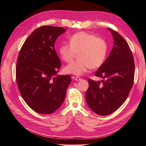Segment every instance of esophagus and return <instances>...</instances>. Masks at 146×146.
Here are the masks:
<instances>
[{
	"label": "esophagus",
	"instance_id": "esophagus-1",
	"mask_svg": "<svg viewBox=\"0 0 146 146\" xmlns=\"http://www.w3.org/2000/svg\"><path fill=\"white\" fill-rule=\"evenodd\" d=\"M81 78H80V77H79V76H76V77H75V80H76V81H80V80H81Z\"/></svg>",
	"mask_w": 146,
	"mask_h": 146
}]
</instances>
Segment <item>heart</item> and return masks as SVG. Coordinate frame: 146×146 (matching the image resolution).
I'll use <instances>...</instances> for the list:
<instances>
[{"mask_svg": "<svg viewBox=\"0 0 146 146\" xmlns=\"http://www.w3.org/2000/svg\"><path fill=\"white\" fill-rule=\"evenodd\" d=\"M69 42L70 44H61L59 48L61 60L69 63L78 53V59L65 66L66 73L80 75L89 68L97 69L104 64L108 50V43L104 39L82 31L71 36Z\"/></svg>", "mask_w": 146, "mask_h": 146, "instance_id": "obj_1", "label": "heart"}]
</instances>
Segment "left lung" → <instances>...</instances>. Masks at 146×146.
I'll list each match as a JSON object with an SVG mask.
<instances>
[{
    "label": "left lung",
    "mask_w": 146,
    "mask_h": 146,
    "mask_svg": "<svg viewBox=\"0 0 146 146\" xmlns=\"http://www.w3.org/2000/svg\"><path fill=\"white\" fill-rule=\"evenodd\" d=\"M108 29L113 36V47L95 72L103 78L102 85L89 78L85 96L89 107L100 115L113 113L124 103L134 80V60L128 43L115 31Z\"/></svg>",
    "instance_id": "obj_1"
}]
</instances>
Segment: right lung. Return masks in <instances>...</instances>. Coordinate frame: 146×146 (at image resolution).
<instances>
[{
    "mask_svg": "<svg viewBox=\"0 0 146 146\" xmlns=\"http://www.w3.org/2000/svg\"><path fill=\"white\" fill-rule=\"evenodd\" d=\"M66 31L61 27H40L27 38L19 53V90L29 107L39 113L50 114L57 110L71 82L69 75H57L61 64L54 43Z\"/></svg>",
    "mask_w": 146,
    "mask_h": 146,
    "instance_id": "add662e5",
    "label": "right lung"
}]
</instances>
